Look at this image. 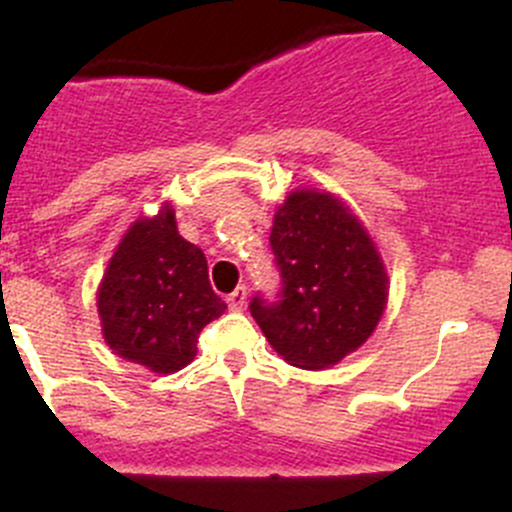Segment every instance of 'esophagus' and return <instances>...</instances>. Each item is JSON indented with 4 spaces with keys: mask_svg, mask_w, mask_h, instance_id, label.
I'll use <instances>...</instances> for the list:
<instances>
[{
    "mask_svg": "<svg viewBox=\"0 0 512 512\" xmlns=\"http://www.w3.org/2000/svg\"><path fill=\"white\" fill-rule=\"evenodd\" d=\"M247 304V289L245 287H237L235 292L227 294V307L230 309H245Z\"/></svg>",
    "mask_w": 512,
    "mask_h": 512,
    "instance_id": "1",
    "label": "esophagus"
}]
</instances>
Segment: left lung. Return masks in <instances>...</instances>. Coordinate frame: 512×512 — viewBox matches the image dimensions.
<instances>
[{
	"instance_id": "left-lung-1",
	"label": "left lung",
	"mask_w": 512,
	"mask_h": 512,
	"mask_svg": "<svg viewBox=\"0 0 512 512\" xmlns=\"http://www.w3.org/2000/svg\"><path fill=\"white\" fill-rule=\"evenodd\" d=\"M280 302L250 312L287 364L329 369L374 334L389 302V275L369 230L334 193L289 190L272 220Z\"/></svg>"
}]
</instances>
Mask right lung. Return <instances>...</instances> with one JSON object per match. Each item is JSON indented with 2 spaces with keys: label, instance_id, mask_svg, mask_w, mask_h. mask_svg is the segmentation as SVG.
I'll use <instances>...</instances> for the list:
<instances>
[{
  "label": "right lung",
  "instance_id": "obj_1",
  "mask_svg": "<svg viewBox=\"0 0 512 512\" xmlns=\"http://www.w3.org/2000/svg\"><path fill=\"white\" fill-rule=\"evenodd\" d=\"M111 352L153 374H173L198 354L205 324L227 304L213 292L203 250L175 225L170 200L123 232L96 292Z\"/></svg>",
  "mask_w": 512,
  "mask_h": 512
}]
</instances>
